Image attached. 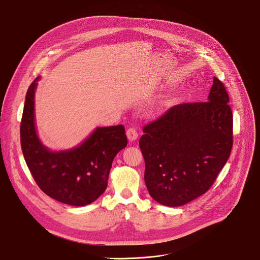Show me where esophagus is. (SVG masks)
I'll return each instance as SVG.
<instances>
[{"label":"esophagus","instance_id":"1","mask_svg":"<svg viewBox=\"0 0 260 260\" xmlns=\"http://www.w3.org/2000/svg\"><path fill=\"white\" fill-rule=\"evenodd\" d=\"M126 137L129 141H134V140H138L139 138V133L137 131V128L135 127H129L126 131Z\"/></svg>","mask_w":260,"mask_h":260}]
</instances>
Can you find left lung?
I'll use <instances>...</instances> for the list:
<instances>
[{"label":"left lung","instance_id":"left-lung-1","mask_svg":"<svg viewBox=\"0 0 260 260\" xmlns=\"http://www.w3.org/2000/svg\"><path fill=\"white\" fill-rule=\"evenodd\" d=\"M229 102L224 85L214 77L207 102L176 105L144 125V181L156 202L179 207L212 187L233 147Z\"/></svg>","mask_w":260,"mask_h":260}]
</instances>
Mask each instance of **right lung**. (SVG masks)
Masks as SVG:
<instances>
[{"mask_svg": "<svg viewBox=\"0 0 260 260\" xmlns=\"http://www.w3.org/2000/svg\"><path fill=\"white\" fill-rule=\"evenodd\" d=\"M38 77L25 95L20 121V145L26 165L40 189L71 206H86L105 192L113 160L127 144L122 124L97 127L79 146L50 151L40 141L35 123Z\"/></svg>", "mask_w": 260, "mask_h": 260, "instance_id": "1", "label": "right lung"}]
</instances>
